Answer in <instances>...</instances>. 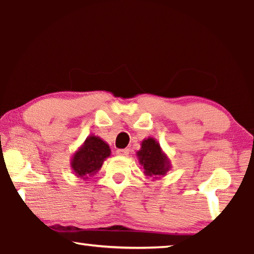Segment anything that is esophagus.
I'll use <instances>...</instances> for the list:
<instances>
[{
	"label": "esophagus",
	"mask_w": 254,
	"mask_h": 254,
	"mask_svg": "<svg viewBox=\"0 0 254 254\" xmlns=\"http://www.w3.org/2000/svg\"><path fill=\"white\" fill-rule=\"evenodd\" d=\"M128 152H130V150L128 149H118L117 150V154L120 157H127Z\"/></svg>",
	"instance_id": "34e87169"
}]
</instances>
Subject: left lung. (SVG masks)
I'll return each mask as SVG.
<instances>
[{
	"mask_svg": "<svg viewBox=\"0 0 254 254\" xmlns=\"http://www.w3.org/2000/svg\"><path fill=\"white\" fill-rule=\"evenodd\" d=\"M136 158L148 178H161L171 169L170 159L162 151L158 141L151 136L141 142V149L136 152Z\"/></svg>",
	"mask_w": 254,
	"mask_h": 254,
	"instance_id": "obj_1",
	"label": "left lung"
}]
</instances>
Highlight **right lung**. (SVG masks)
<instances>
[{
	"label": "right lung",
	"mask_w": 254,
	"mask_h": 254,
	"mask_svg": "<svg viewBox=\"0 0 254 254\" xmlns=\"http://www.w3.org/2000/svg\"><path fill=\"white\" fill-rule=\"evenodd\" d=\"M111 156L110 145L100 136L89 135L70 159V168L78 178L86 180L97 174Z\"/></svg>",
	"instance_id": "1"
}]
</instances>
